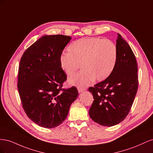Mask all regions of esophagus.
Instances as JSON below:
<instances>
[{"label": "esophagus", "instance_id": "obj_1", "mask_svg": "<svg viewBox=\"0 0 153 153\" xmlns=\"http://www.w3.org/2000/svg\"><path fill=\"white\" fill-rule=\"evenodd\" d=\"M77 89H78V92H79V93H81V92L85 91V88H82V87H78Z\"/></svg>", "mask_w": 153, "mask_h": 153}]
</instances>
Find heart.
Here are the masks:
<instances>
[{
  "instance_id": "heart-1",
  "label": "heart",
  "mask_w": 153,
  "mask_h": 153,
  "mask_svg": "<svg viewBox=\"0 0 153 153\" xmlns=\"http://www.w3.org/2000/svg\"><path fill=\"white\" fill-rule=\"evenodd\" d=\"M59 62L63 71L71 76L79 68L82 70L69 78V84L80 87L89 85L94 80L102 81L112 72L117 58V48L112 41L99 38H81L68 47Z\"/></svg>"
}]
</instances>
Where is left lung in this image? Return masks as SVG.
<instances>
[{
    "instance_id": "left-lung-1",
    "label": "left lung",
    "mask_w": 153,
    "mask_h": 153,
    "mask_svg": "<svg viewBox=\"0 0 153 153\" xmlns=\"http://www.w3.org/2000/svg\"><path fill=\"white\" fill-rule=\"evenodd\" d=\"M117 35V58L112 72L105 80L89 89L94 100L89 111V116L104 126H114L126 118L138 85L135 55L123 37Z\"/></svg>"
}]
</instances>
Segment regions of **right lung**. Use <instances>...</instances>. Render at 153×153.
<instances>
[{"label":"right lung","instance_id":"right-lung-1","mask_svg":"<svg viewBox=\"0 0 153 153\" xmlns=\"http://www.w3.org/2000/svg\"><path fill=\"white\" fill-rule=\"evenodd\" d=\"M70 36L45 35L27 48L20 59L18 89L23 108L32 121L53 128L66 119L77 98L76 88L61 89L66 75L59 62Z\"/></svg>","mask_w":153,"mask_h":153}]
</instances>
